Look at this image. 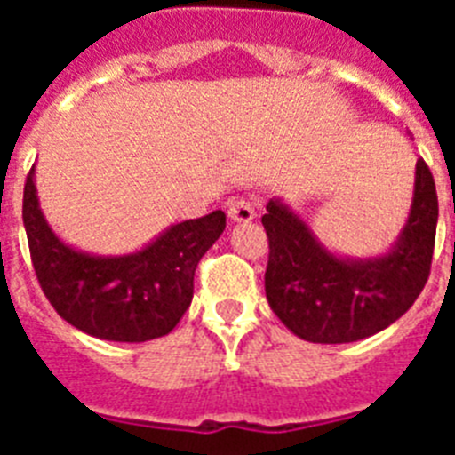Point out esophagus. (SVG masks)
I'll return each instance as SVG.
<instances>
[{
  "label": "esophagus",
  "mask_w": 455,
  "mask_h": 455,
  "mask_svg": "<svg viewBox=\"0 0 455 455\" xmlns=\"http://www.w3.org/2000/svg\"><path fill=\"white\" fill-rule=\"evenodd\" d=\"M228 216L236 223H248V220L255 219V207L248 198H232L228 204Z\"/></svg>",
  "instance_id": "esophagus-1"
}]
</instances>
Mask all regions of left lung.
<instances>
[{"mask_svg":"<svg viewBox=\"0 0 455 455\" xmlns=\"http://www.w3.org/2000/svg\"><path fill=\"white\" fill-rule=\"evenodd\" d=\"M262 223L268 236L264 287L277 319L293 335L315 344L364 339L401 319L431 275L435 180L419 159L403 235L387 255L369 262L331 255L307 225L277 200L267 204Z\"/></svg>","mask_w":455,"mask_h":455,"instance_id":"obj_1","label":"left lung"}]
</instances>
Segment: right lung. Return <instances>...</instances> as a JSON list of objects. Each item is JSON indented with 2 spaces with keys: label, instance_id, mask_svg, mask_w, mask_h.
Segmentation results:
<instances>
[{
  "label": "right lung",
  "instance_id": "obj_1",
  "mask_svg": "<svg viewBox=\"0 0 455 455\" xmlns=\"http://www.w3.org/2000/svg\"><path fill=\"white\" fill-rule=\"evenodd\" d=\"M22 220L40 289L56 315L108 341H148L180 323L193 299V275L225 230L220 209L172 225L134 255L92 257L66 246L38 207L34 168L24 182Z\"/></svg>",
  "mask_w": 455,
  "mask_h": 455
}]
</instances>
